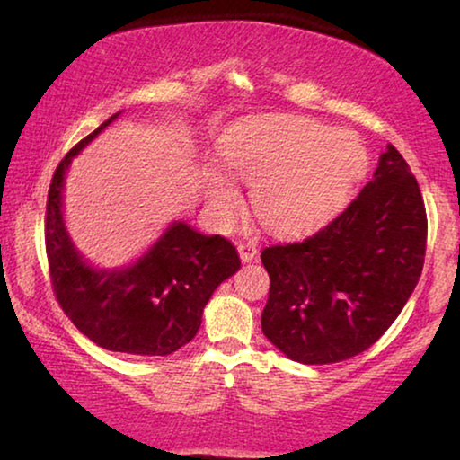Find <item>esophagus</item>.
I'll return each instance as SVG.
<instances>
[{"label": "esophagus", "mask_w": 460, "mask_h": 460, "mask_svg": "<svg viewBox=\"0 0 460 460\" xmlns=\"http://www.w3.org/2000/svg\"><path fill=\"white\" fill-rule=\"evenodd\" d=\"M238 255H241V259H243L244 263L252 261V259L257 257V244L251 243V241L241 243V244H238Z\"/></svg>", "instance_id": "esophagus-1"}]
</instances>
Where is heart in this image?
I'll list each match as a JSON object with an SVG mask.
<instances>
[{
    "mask_svg": "<svg viewBox=\"0 0 460 460\" xmlns=\"http://www.w3.org/2000/svg\"><path fill=\"white\" fill-rule=\"evenodd\" d=\"M228 168L252 186V211L271 230L296 232L322 222L349 201L369 165L365 145L350 132L305 118H276L249 126L224 149ZM211 199L230 217L238 190L214 176Z\"/></svg>",
    "mask_w": 460,
    "mask_h": 460,
    "instance_id": "obj_1",
    "label": "heart"
}]
</instances>
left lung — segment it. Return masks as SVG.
<instances>
[{"label":"left lung","mask_w":460,"mask_h":460,"mask_svg":"<svg viewBox=\"0 0 460 460\" xmlns=\"http://www.w3.org/2000/svg\"><path fill=\"white\" fill-rule=\"evenodd\" d=\"M428 216L409 164L388 145L374 181L323 228L270 244L261 330L286 357L325 365L367 350L390 328L423 270Z\"/></svg>","instance_id":"left-lung-1"}]
</instances>
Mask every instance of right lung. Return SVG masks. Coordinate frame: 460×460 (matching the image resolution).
I'll use <instances>...</instances> for the list:
<instances>
[{
    "label": "right lung",
    "mask_w": 460,
    "mask_h": 460,
    "mask_svg": "<svg viewBox=\"0 0 460 460\" xmlns=\"http://www.w3.org/2000/svg\"><path fill=\"white\" fill-rule=\"evenodd\" d=\"M116 116L75 145L53 172L45 211L51 288L70 322L102 349L165 357L195 338L203 307L241 259L224 236H203L178 222L130 268L99 271L83 261L64 228V176L72 157Z\"/></svg>",
    "instance_id": "right-lung-1"
}]
</instances>
